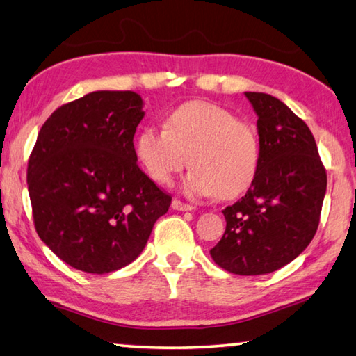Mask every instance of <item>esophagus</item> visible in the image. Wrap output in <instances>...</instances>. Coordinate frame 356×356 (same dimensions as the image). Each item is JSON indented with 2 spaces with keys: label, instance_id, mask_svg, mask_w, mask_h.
<instances>
[{
  "label": "esophagus",
  "instance_id": "1",
  "mask_svg": "<svg viewBox=\"0 0 356 356\" xmlns=\"http://www.w3.org/2000/svg\"><path fill=\"white\" fill-rule=\"evenodd\" d=\"M172 209L174 210H182V212H190V210H193L195 207L191 206V204H186V202H182L180 200H172Z\"/></svg>",
  "mask_w": 356,
  "mask_h": 356
}]
</instances>
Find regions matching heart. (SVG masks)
Here are the masks:
<instances>
[{
	"instance_id": "1",
	"label": "heart",
	"mask_w": 356,
	"mask_h": 356,
	"mask_svg": "<svg viewBox=\"0 0 356 356\" xmlns=\"http://www.w3.org/2000/svg\"><path fill=\"white\" fill-rule=\"evenodd\" d=\"M136 155L150 179L168 185L184 170V190L193 196L231 200L254 182L261 161L259 136L246 120L220 105L186 102L170 111L163 130L144 127Z\"/></svg>"
}]
</instances>
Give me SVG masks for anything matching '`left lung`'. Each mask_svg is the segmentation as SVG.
Here are the masks:
<instances>
[{"instance_id":"1","label":"left lung","mask_w":356,"mask_h":356,"mask_svg":"<svg viewBox=\"0 0 356 356\" xmlns=\"http://www.w3.org/2000/svg\"><path fill=\"white\" fill-rule=\"evenodd\" d=\"M257 114L261 161L242 200L222 210L226 231L210 250L234 275L284 267L314 238L327 191V171L311 130L280 99L245 92Z\"/></svg>"}]
</instances>
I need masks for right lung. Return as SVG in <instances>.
<instances>
[{
  "instance_id": "add662e5",
  "label": "right lung",
  "mask_w": 356,
  "mask_h": 356,
  "mask_svg": "<svg viewBox=\"0 0 356 356\" xmlns=\"http://www.w3.org/2000/svg\"><path fill=\"white\" fill-rule=\"evenodd\" d=\"M134 91H95L51 113L28 161L34 226L70 267L104 275L134 262L171 195L140 166Z\"/></svg>"
}]
</instances>
